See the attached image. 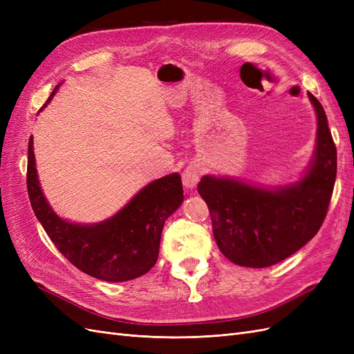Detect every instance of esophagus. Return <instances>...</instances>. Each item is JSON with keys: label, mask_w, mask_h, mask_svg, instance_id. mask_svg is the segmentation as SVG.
Segmentation results:
<instances>
[{"label": "esophagus", "mask_w": 354, "mask_h": 354, "mask_svg": "<svg viewBox=\"0 0 354 354\" xmlns=\"http://www.w3.org/2000/svg\"><path fill=\"white\" fill-rule=\"evenodd\" d=\"M199 181V168L195 164H190L185 171H183V186L189 190L195 189Z\"/></svg>", "instance_id": "34e87169"}]
</instances>
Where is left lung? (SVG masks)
<instances>
[{
    "label": "left lung",
    "instance_id": "1",
    "mask_svg": "<svg viewBox=\"0 0 354 354\" xmlns=\"http://www.w3.org/2000/svg\"><path fill=\"white\" fill-rule=\"evenodd\" d=\"M316 146L294 183L263 187L233 177L203 176L198 192L207 202L218 250L242 267H269L312 239L322 226L337 176V149L322 104L312 93Z\"/></svg>",
    "mask_w": 354,
    "mask_h": 354
}]
</instances>
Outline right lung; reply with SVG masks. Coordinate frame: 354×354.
<instances>
[{
    "mask_svg": "<svg viewBox=\"0 0 354 354\" xmlns=\"http://www.w3.org/2000/svg\"><path fill=\"white\" fill-rule=\"evenodd\" d=\"M59 85L46 104L55 97ZM28 194L32 209L56 248L95 279L125 282L147 273L159 254L165 220L183 203L178 173L151 181L112 217L100 223H71L59 217L41 189L35 165L34 138L28 145Z\"/></svg>",
    "mask_w": 354,
    "mask_h": 354,
    "instance_id": "add662e5",
    "label": "right lung"
}]
</instances>
